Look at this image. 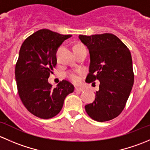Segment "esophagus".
<instances>
[{
    "instance_id": "34e87169",
    "label": "esophagus",
    "mask_w": 150,
    "mask_h": 150,
    "mask_svg": "<svg viewBox=\"0 0 150 150\" xmlns=\"http://www.w3.org/2000/svg\"><path fill=\"white\" fill-rule=\"evenodd\" d=\"M84 89L83 88H81V87H78V86H76V87L75 88V91H83Z\"/></svg>"
}]
</instances>
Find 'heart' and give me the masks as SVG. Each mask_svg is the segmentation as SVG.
<instances>
[{
  "instance_id": "b5f03b06",
  "label": "heart",
  "mask_w": 150,
  "mask_h": 150,
  "mask_svg": "<svg viewBox=\"0 0 150 150\" xmlns=\"http://www.w3.org/2000/svg\"><path fill=\"white\" fill-rule=\"evenodd\" d=\"M81 46H82V45H76V46H74V48H75V47H78ZM67 78L73 83H78L80 80L79 76H78V74L75 72H72V71L68 72L67 73Z\"/></svg>"
}]
</instances>
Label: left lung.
Instances as JSON below:
<instances>
[{
  "mask_svg": "<svg viewBox=\"0 0 150 150\" xmlns=\"http://www.w3.org/2000/svg\"><path fill=\"white\" fill-rule=\"evenodd\" d=\"M90 54L87 83L100 82L95 101L86 105L89 117L98 122L112 120L125 107L134 81L131 54L115 35H79Z\"/></svg>",
  "mask_w": 150,
  "mask_h": 150,
  "instance_id": "obj_1",
  "label": "left lung"
}]
</instances>
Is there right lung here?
Instances as JSON below:
<instances>
[{
    "instance_id": "obj_1",
    "label": "right lung",
    "mask_w": 150,
    "mask_h": 150,
    "mask_svg": "<svg viewBox=\"0 0 150 150\" xmlns=\"http://www.w3.org/2000/svg\"><path fill=\"white\" fill-rule=\"evenodd\" d=\"M71 36L43 29L29 36L21 46L15 67L18 93L36 117L49 119L58 115L66 96L74 91L73 85L65 80L54 88L48 81L57 64V49Z\"/></svg>"
}]
</instances>
